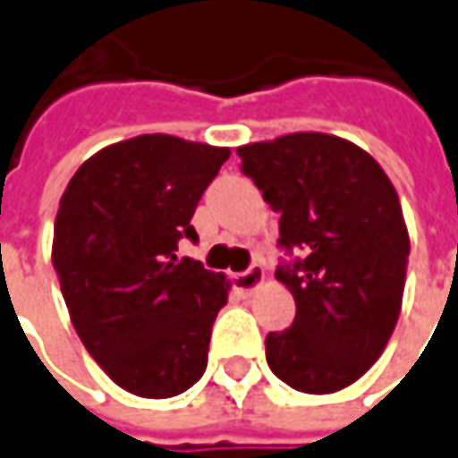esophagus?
Returning a JSON list of instances; mask_svg holds the SVG:
<instances>
[{"instance_id": "34e87169", "label": "esophagus", "mask_w": 458, "mask_h": 458, "mask_svg": "<svg viewBox=\"0 0 458 458\" xmlns=\"http://www.w3.org/2000/svg\"><path fill=\"white\" fill-rule=\"evenodd\" d=\"M266 281V270L263 266H250V268L245 270V273H238V276H233V285H235V291L241 295H250L255 293L260 285Z\"/></svg>"}]
</instances>
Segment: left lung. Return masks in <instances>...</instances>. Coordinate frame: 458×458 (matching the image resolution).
<instances>
[{
    "instance_id": "left-lung-1",
    "label": "left lung",
    "mask_w": 458,
    "mask_h": 458,
    "mask_svg": "<svg viewBox=\"0 0 458 458\" xmlns=\"http://www.w3.org/2000/svg\"><path fill=\"white\" fill-rule=\"evenodd\" d=\"M242 173L281 213V245L303 260L276 270L295 320L268 334L270 371L303 394L356 384L384 353L403 301L409 230L399 192L369 152L326 132L238 148Z\"/></svg>"
}]
</instances>
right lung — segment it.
Segmentation results:
<instances>
[{
  "label": "right lung",
  "mask_w": 458,
  "mask_h": 458,
  "mask_svg": "<svg viewBox=\"0 0 458 458\" xmlns=\"http://www.w3.org/2000/svg\"><path fill=\"white\" fill-rule=\"evenodd\" d=\"M230 148L138 135L80 165L62 192L52 266L80 341L114 384L170 399L200 381L230 281L177 241Z\"/></svg>",
  "instance_id": "obj_1"
}]
</instances>
